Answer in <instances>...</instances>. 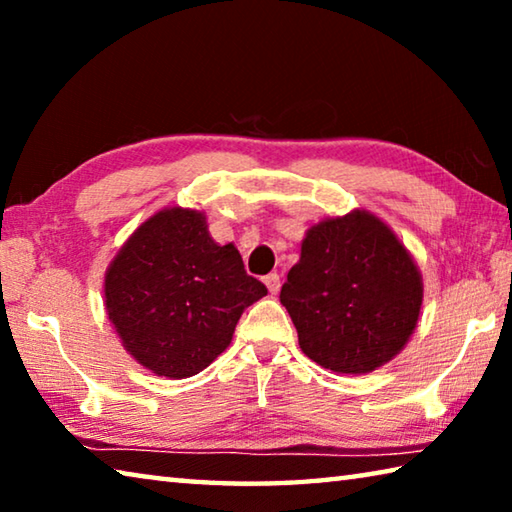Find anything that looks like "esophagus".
<instances>
[{
    "instance_id": "obj_1",
    "label": "esophagus",
    "mask_w": 512,
    "mask_h": 512,
    "mask_svg": "<svg viewBox=\"0 0 512 512\" xmlns=\"http://www.w3.org/2000/svg\"><path fill=\"white\" fill-rule=\"evenodd\" d=\"M264 284L268 287V291H271V296H277V291H280V287H282L280 275H277V273H268V275L264 277Z\"/></svg>"
}]
</instances>
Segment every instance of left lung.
<instances>
[{
	"label": "left lung",
	"mask_w": 512,
	"mask_h": 512,
	"mask_svg": "<svg viewBox=\"0 0 512 512\" xmlns=\"http://www.w3.org/2000/svg\"><path fill=\"white\" fill-rule=\"evenodd\" d=\"M280 302L311 361L366 375L395 359L418 327L422 275L379 216L352 210L307 230Z\"/></svg>",
	"instance_id": "obj_1"
}]
</instances>
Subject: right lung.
Listing matches in <instances>:
<instances>
[{"label":"right lung","instance_id":"right-lung-1","mask_svg":"<svg viewBox=\"0 0 512 512\" xmlns=\"http://www.w3.org/2000/svg\"><path fill=\"white\" fill-rule=\"evenodd\" d=\"M103 296L126 352L158 377L185 379L228 348L244 309L266 296L235 244H216L203 212L164 207L112 259Z\"/></svg>","mask_w":512,"mask_h":512}]
</instances>
